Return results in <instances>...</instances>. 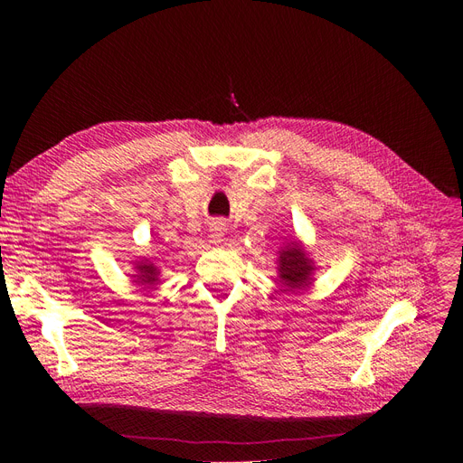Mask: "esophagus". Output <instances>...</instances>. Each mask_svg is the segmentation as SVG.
I'll return each instance as SVG.
<instances>
[{"mask_svg": "<svg viewBox=\"0 0 463 463\" xmlns=\"http://www.w3.org/2000/svg\"><path fill=\"white\" fill-rule=\"evenodd\" d=\"M223 235H226V226H223V222L216 220L210 223V237H213L214 243H220Z\"/></svg>", "mask_w": 463, "mask_h": 463, "instance_id": "esophagus-1", "label": "esophagus"}]
</instances>
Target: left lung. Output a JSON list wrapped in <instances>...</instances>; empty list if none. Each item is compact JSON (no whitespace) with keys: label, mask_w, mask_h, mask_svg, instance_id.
Here are the masks:
<instances>
[{"label":"left lung","mask_w":463,"mask_h":463,"mask_svg":"<svg viewBox=\"0 0 463 463\" xmlns=\"http://www.w3.org/2000/svg\"><path fill=\"white\" fill-rule=\"evenodd\" d=\"M276 270L279 282L288 291H298L313 282V274L317 270L311 253L305 245L293 237L284 247L278 249Z\"/></svg>","instance_id":"left-lung-1"}]
</instances>
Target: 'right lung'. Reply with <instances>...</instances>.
<instances>
[{"label":"right lung","mask_w":463,"mask_h":463,"mask_svg":"<svg viewBox=\"0 0 463 463\" xmlns=\"http://www.w3.org/2000/svg\"><path fill=\"white\" fill-rule=\"evenodd\" d=\"M131 264H133L131 276L135 278V282L143 284V286H154L160 282V269L150 259H146V257L135 259Z\"/></svg>","instance_id":"right-lung-1"}]
</instances>
